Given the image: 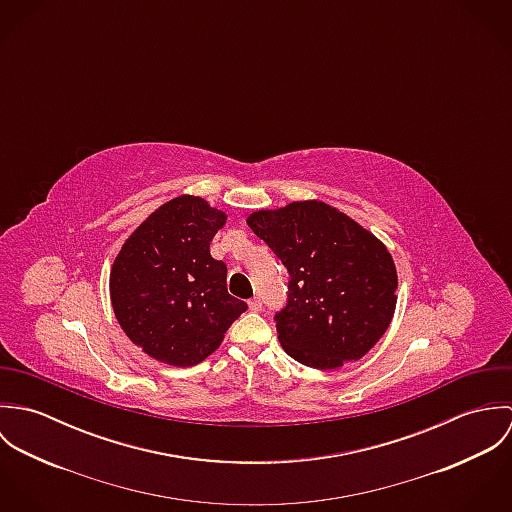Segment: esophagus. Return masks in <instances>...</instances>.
<instances>
[{
	"instance_id": "34e87169",
	"label": "esophagus",
	"mask_w": 512,
	"mask_h": 512,
	"mask_svg": "<svg viewBox=\"0 0 512 512\" xmlns=\"http://www.w3.org/2000/svg\"><path fill=\"white\" fill-rule=\"evenodd\" d=\"M248 307H250V311H262V299L260 297H252L248 301Z\"/></svg>"
}]
</instances>
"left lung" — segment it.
Here are the masks:
<instances>
[{"label":"left lung","instance_id":"8db88e82","mask_svg":"<svg viewBox=\"0 0 512 512\" xmlns=\"http://www.w3.org/2000/svg\"><path fill=\"white\" fill-rule=\"evenodd\" d=\"M248 226L290 272L278 339L301 365L327 370L359 361L388 329L398 276L386 246L321 201L258 211Z\"/></svg>","mask_w":512,"mask_h":512}]
</instances>
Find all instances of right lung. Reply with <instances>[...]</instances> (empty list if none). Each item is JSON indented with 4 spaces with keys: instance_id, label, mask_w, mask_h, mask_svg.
<instances>
[{
    "instance_id": "right-lung-1",
    "label": "right lung",
    "mask_w": 512,
    "mask_h": 512,
    "mask_svg": "<svg viewBox=\"0 0 512 512\" xmlns=\"http://www.w3.org/2000/svg\"><path fill=\"white\" fill-rule=\"evenodd\" d=\"M224 222L226 215L205 199L181 195L151 213L116 256L110 272L116 319L151 359L199 365L246 311L226 290V264L211 256Z\"/></svg>"
}]
</instances>
